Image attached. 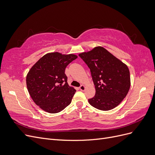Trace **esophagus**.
Wrapping results in <instances>:
<instances>
[{"mask_svg":"<svg viewBox=\"0 0 155 155\" xmlns=\"http://www.w3.org/2000/svg\"><path fill=\"white\" fill-rule=\"evenodd\" d=\"M79 89L81 90L82 91H85V86L84 85H82L81 86L79 87Z\"/></svg>","mask_w":155,"mask_h":155,"instance_id":"esophagus-1","label":"esophagus"}]
</instances>
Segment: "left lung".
Segmentation results:
<instances>
[{"label": "left lung", "mask_w": 155, "mask_h": 155, "mask_svg": "<svg viewBox=\"0 0 155 155\" xmlns=\"http://www.w3.org/2000/svg\"><path fill=\"white\" fill-rule=\"evenodd\" d=\"M89 68L96 94L89 104L101 110L113 109L127 95L130 87L128 66L102 47L78 55Z\"/></svg>", "instance_id": "8db88e82"}]
</instances>
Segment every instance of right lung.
I'll return each mask as SVG.
<instances>
[{"mask_svg": "<svg viewBox=\"0 0 155 155\" xmlns=\"http://www.w3.org/2000/svg\"><path fill=\"white\" fill-rule=\"evenodd\" d=\"M74 54L48 53L28 72L27 87L32 100L47 112L58 113L71 104L76 90L69 86L65 69L77 58Z\"/></svg>", "mask_w": 155, "mask_h": 155, "instance_id": "1", "label": "right lung"}]
</instances>
